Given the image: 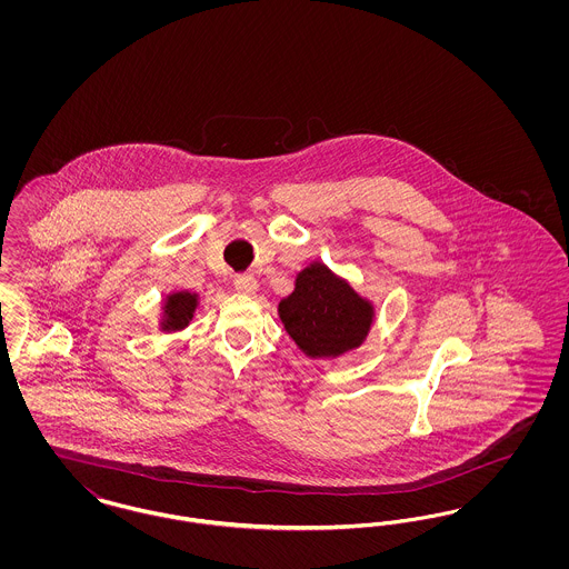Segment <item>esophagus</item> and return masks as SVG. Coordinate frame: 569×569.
<instances>
[{
	"label": "esophagus",
	"mask_w": 569,
	"mask_h": 569,
	"mask_svg": "<svg viewBox=\"0 0 569 569\" xmlns=\"http://www.w3.org/2000/svg\"><path fill=\"white\" fill-rule=\"evenodd\" d=\"M234 288L241 292V295H253L258 290V281L253 274L249 272H241L234 277Z\"/></svg>",
	"instance_id": "obj_1"
}]
</instances>
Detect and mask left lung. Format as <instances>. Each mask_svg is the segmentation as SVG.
Instances as JSON below:
<instances>
[{
	"mask_svg": "<svg viewBox=\"0 0 569 569\" xmlns=\"http://www.w3.org/2000/svg\"><path fill=\"white\" fill-rule=\"evenodd\" d=\"M279 318L311 358H337L358 348L373 325V305L325 264L298 272L295 292L279 302Z\"/></svg>",
	"mask_w": 569,
	"mask_h": 569,
	"instance_id": "8db88e82",
	"label": "left lung"
}]
</instances>
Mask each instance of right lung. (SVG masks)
<instances>
[{"label":"right lung","mask_w":569,"mask_h":569,"mask_svg":"<svg viewBox=\"0 0 569 569\" xmlns=\"http://www.w3.org/2000/svg\"><path fill=\"white\" fill-rule=\"evenodd\" d=\"M198 297L191 292H174L163 300L162 330H181L190 325Z\"/></svg>","instance_id":"add662e5"}]
</instances>
